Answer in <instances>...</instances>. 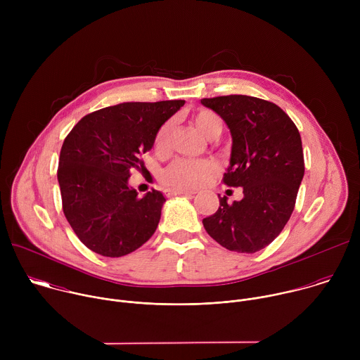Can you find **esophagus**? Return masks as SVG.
<instances>
[{
    "label": "esophagus",
    "instance_id": "esophagus-1",
    "mask_svg": "<svg viewBox=\"0 0 360 360\" xmlns=\"http://www.w3.org/2000/svg\"><path fill=\"white\" fill-rule=\"evenodd\" d=\"M165 193L168 196H175V195H193V191H188V189H167Z\"/></svg>",
    "mask_w": 360,
    "mask_h": 360
}]
</instances>
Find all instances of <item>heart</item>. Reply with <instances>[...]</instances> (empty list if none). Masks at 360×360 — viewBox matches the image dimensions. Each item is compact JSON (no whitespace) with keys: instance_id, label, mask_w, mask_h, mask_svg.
Instances as JSON below:
<instances>
[{"instance_id":"obj_1","label":"heart","mask_w":360,"mask_h":360,"mask_svg":"<svg viewBox=\"0 0 360 360\" xmlns=\"http://www.w3.org/2000/svg\"><path fill=\"white\" fill-rule=\"evenodd\" d=\"M192 122L208 139H217L224 129L222 120L211 110H198L192 114ZM174 122H165L157 136L155 149L165 152L169 145ZM218 172V165L212 161H193V160H176L167 167L161 174V181L172 189H191L207 182L212 175Z\"/></svg>"}]
</instances>
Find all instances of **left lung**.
Masks as SVG:
<instances>
[{
  "mask_svg": "<svg viewBox=\"0 0 360 360\" xmlns=\"http://www.w3.org/2000/svg\"><path fill=\"white\" fill-rule=\"evenodd\" d=\"M232 136L231 160L224 182L240 186L243 198L228 203L219 196L218 211L202 221L211 238L239 253L268 246L288 224L304 174L300 134L274 102L226 95L203 98Z\"/></svg>",
  "mask_w": 360,
  "mask_h": 360,
  "instance_id": "left-lung-1",
  "label": "left lung"
}]
</instances>
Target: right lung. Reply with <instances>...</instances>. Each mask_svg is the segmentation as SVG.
Listing matches in <instances>:
<instances>
[{
	"mask_svg": "<svg viewBox=\"0 0 360 360\" xmlns=\"http://www.w3.org/2000/svg\"><path fill=\"white\" fill-rule=\"evenodd\" d=\"M185 104L182 99L122 102L85 115L67 135L58 164L63 210L79 240L92 252L120 258L157 231L165 196L142 198L128 185L160 128Z\"/></svg>",
	"mask_w": 360,
	"mask_h": 360,
	"instance_id": "1",
	"label": "right lung"
}]
</instances>
